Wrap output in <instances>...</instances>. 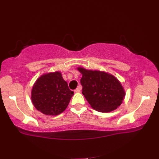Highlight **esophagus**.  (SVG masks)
<instances>
[{
	"label": "esophagus",
	"instance_id": "1",
	"mask_svg": "<svg viewBox=\"0 0 159 159\" xmlns=\"http://www.w3.org/2000/svg\"><path fill=\"white\" fill-rule=\"evenodd\" d=\"M81 90V86H78L75 90V93H80Z\"/></svg>",
	"mask_w": 159,
	"mask_h": 159
}]
</instances>
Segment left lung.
<instances>
[{"mask_svg":"<svg viewBox=\"0 0 159 159\" xmlns=\"http://www.w3.org/2000/svg\"><path fill=\"white\" fill-rule=\"evenodd\" d=\"M82 75L80 82L82 94L90 105L98 111L107 113L122 103L125 91L121 82L113 75L100 70L78 67Z\"/></svg>","mask_w":159,"mask_h":159,"instance_id":"left-lung-1","label":"left lung"}]
</instances>
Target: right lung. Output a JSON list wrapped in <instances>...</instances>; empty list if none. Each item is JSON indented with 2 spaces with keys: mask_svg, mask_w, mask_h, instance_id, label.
Wrapping results in <instances>:
<instances>
[{
  "mask_svg": "<svg viewBox=\"0 0 159 159\" xmlns=\"http://www.w3.org/2000/svg\"><path fill=\"white\" fill-rule=\"evenodd\" d=\"M74 92L61 72L45 73L36 80L31 91L33 105L45 115L57 116L66 109Z\"/></svg>",
  "mask_w": 159,
  "mask_h": 159,
  "instance_id": "add662e5",
  "label": "right lung"
}]
</instances>
